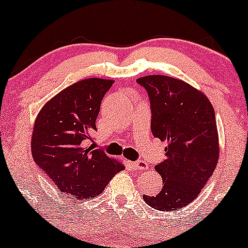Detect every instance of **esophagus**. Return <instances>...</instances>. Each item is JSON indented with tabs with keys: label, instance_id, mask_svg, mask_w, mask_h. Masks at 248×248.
<instances>
[{
	"label": "esophagus",
	"instance_id": "34e87169",
	"mask_svg": "<svg viewBox=\"0 0 248 248\" xmlns=\"http://www.w3.org/2000/svg\"><path fill=\"white\" fill-rule=\"evenodd\" d=\"M130 166L133 167V170H147V168H148V165H147V162L142 161V160L130 162Z\"/></svg>",
	"mask_w": 248,
	"mask_h": 248
}]
</instances>
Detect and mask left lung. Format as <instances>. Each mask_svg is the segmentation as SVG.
Returning a JSON list of instances; mask_svg holds the SVG:
<instances>
[{
    "mask_svg": "<svg viewBox=\"0 0 248 248\" xmlns=\"http://www.w3.org/2000/svg\"><path fill=\"white\" fill-rule=\"evenodd\" d=\"M137 82L148 93L152 133L167 141L166 159L155 166L164 187L143 200L155 209L178 211L199 195L217 167L216 113L205 94L179 78L147 75Z\"/></svg>",
    "mask_w": 248,
    "mask_h": 248,
    "instance_id": "8db88e82",
    "label": "left lung"
}]
</instances>
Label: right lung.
I'll return each mask as SVG.
<instances>
[{
  "mask_svg": "<svg viewBox=\"0 0 248 248\" xmlns=\"http://www.w3.org/2000/svg\"><path fill=\"white\" fill-rule=\"evenodd\" d=\"M113 83L99 78L78 81L49 100L35 120L32 157L60 192L72 199L101 194L111 178L124 170L91 143L101 101Z\"/></svg>",
  "mask_w": 248,
  "mask_h": 248,
  "instance_id": "add662e5",
  "label": "right lung"
}]
</instances>
